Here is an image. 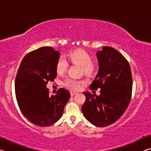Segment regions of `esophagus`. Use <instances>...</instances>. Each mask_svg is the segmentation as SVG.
<instances>
[{
    "mask_svg": "<svg viewBox=\"0 0 151 151\" xmlns=\"http://www.w3.org/2000/svg\"><path fill=\"white\" fill-rule=\"evenodd\" d=\"M76 92H73V91H71L70 92V95L71 96H73L74 95H75V94H76Z\"/></svg>",
    "mask_w": 151,
    "mask_h": 151,
    "instance_id": "obj_1",
    "label": "esophagus"
}]
</instances>
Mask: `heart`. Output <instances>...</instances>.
Here are the masks:
<instances>
[{
  "mask_svg": "<svg viewBox=\"0 0 151 151\" xmlns=\"http://www.w3.org/2000/svg\"><path fill=\"white\" fill-rule=\"evenodd\" d=\"M66 58L70 63L77 65L82 67L83 72L85 74L91 73L93 70L94 63L92 61V57L87 51L83 48L71 51L66 55ZM68 63L65 58L60 57L57 60L56 65V70L58 74H63L67 70ZM83 82L73 78H67L64 82V85L66 87L73 91H77L81 87Z\"/></svg>",
  "mask_w": 151,
  "mask_h": 151,
  "instance_id": "1",
  "label": "heart"
}]
</instances>
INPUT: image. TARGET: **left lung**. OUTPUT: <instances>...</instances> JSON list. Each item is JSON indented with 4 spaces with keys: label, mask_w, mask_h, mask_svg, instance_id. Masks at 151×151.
<instances>
[{
    "label": "left lung",
    "mask_w": 151,
    "mask_h": 151,
    "mask_svg": "<svg viewBox=\"0 0 151 151\" xmlns=\"http://www.w3.org/2000/svg\"><path fill=\"white\" fill-rule=\"evenodd\" d=\"M99 73L91 90L101 88L100 95L84 92L83 115L96 127L114 123L126 111L132 96V78L129 63L115 48L104 47L96 53Z\"/></svg>",
    "instance_id": "left-lung-1"
}]
</instances>
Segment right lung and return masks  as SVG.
<instances>
[{
	"label": "right lung",
	"mask_w": 151,
	"mask_h": 151,
	"mask_svg": "<svg viewBox=\"0 0 151 151\" xmlns=\"http://www.w3.org/2000/svg\"><path fill=\"white\" fill-rule=\"evenodd\" d=\"M60 57L58 50L44 47L32 50L22 60L15 79V94L24 116L39 127L55 124L63 115L69 100V91L61 88L57 94H49L48 81L57 77L56 65Z\"/></svg>",
	"instance_id": "right-lung-1"
}]
</instances>
